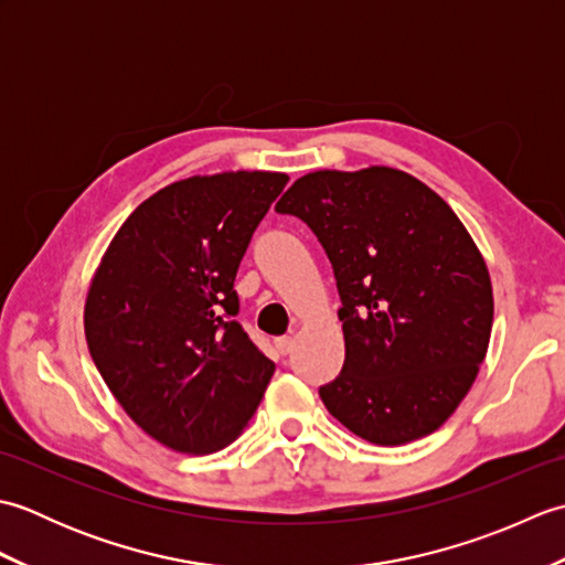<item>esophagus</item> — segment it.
I'll list each match as a JSON object with an SVG mask.
<instances>
[{
  "label": "esophagus",
  "mask_w": 565,
  "mask_h": 565,
  "mask_svg": "<svg viewBox=\"0 0 565 565\" xmlns=\"http://www.w3.org/2000/svg\"><path fill=\"white\" fill-rule=\"evenodd\" d=\"M276 344V352H279V354H289L291 352V347H294V340L291 338H279V340H276L274 342Z\"/></svg>",
  "instance_id": "esophagus-1"
}]
</instances>
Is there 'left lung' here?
Masks as SVG:
<instances>
[{"instance_id":"left-lung-1","label":"left lung","mask_w":565,"mask_h":565,"mask_svg":"<svg viewBox=\"0 0 565 565\" xmlns=\"http://www.w3.org/2000/svg\"><path fill=\"white\" fill-rule=\"evenodd\" d=\"M332 264L344 366L320 386L332 417L379 447L439 429L471 391L493 330V286L449 203L393 167L320 170L276 203Z\"/></svg>"}]
</instances>
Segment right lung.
I'll list each match as a JSON object with an SVG mask.
<instances>
[{
  "label": "right lung",
  "mask_w": 565,
  "mask_h": 565,
  "mask_svg": "<svg viewBox=\"0 0 565 565\" xmlns=\"http://www.w3.org/2000/svg\"><path fill=\"white\" fill-rule=\"evenodd\" d=\"M289 177H189L146 199L106 247L84 334L106 386L164 447L211 454L239 437L274 376L235 320V274Z\"/></svg>",
  "instance_id": "1"
}]
</instances>
